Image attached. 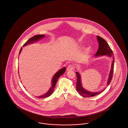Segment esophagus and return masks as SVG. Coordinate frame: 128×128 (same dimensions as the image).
<instances>
[{
    "label": "esophagus",
    "instance_id": "34e87169",
    "mask_svg": "<svg viewBox=\"0 0 128 128\" xmlns=\"http://www.w3.org/2000/svg\"><path fill=\"white\" fill-rule=\"evenodd\" d=\"M74 70V67L72 65H69L68 66L67 68V71H70V70Z\"/></svg>",
    "mask_w": 128,
    "mask_h": 128
}]
</instances>
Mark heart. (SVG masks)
Here are the masks:
<instances>
[{"mask_svg": "<svg viewBox=\"0 0 128 128\" xmlns=\"http://www.w3.org/2000/svg\"><path fill=\"white\" fill-rule=\"evenodd\" d=\"M89 46H87V47H86L85 49V52H86V51H87L88 50H89ZM84 60V56H80V58L79 60L80 61H82V60Z\"/></svg>", "mask_w": 128, "mask_h": 128, "instance_id": "heart-1", "label": "heart"}]
</instances>
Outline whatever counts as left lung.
Returning <instances> with one entry per match:
<instances>
[{
    "mask_svg": "<svg viewBox=\"0 0 128 128\" xmlns=\"http://www.w3.org/2000/svg\"><path fill=\"white\" fill-rule=\"evenodd\" d=\"M97 39H98V42L99 44H98L99 47H98V51L96 52V54L94 55V56L96 57H98L99 56H102L104 55H106V56L113 58L112 60L111 61V67L108 78L107 84H106V85L108 86L110 85V83L112 79V77H113L114 61H115L114 54L113 53V52L111 48H110L108 44L104 39L103 38L99 36H97ZM76 74L77 78V80L76 83V90L84 98H91L92 96H97L98 94H99L105 90L104 89L103 90L95 92L88 91L85 90L82 86V77L80 74L77 72H76Z\"/></svg>",
    "mask_w": 128,
    "mask_h": 128,
    "instance_id": "left-lung-1",
    "label": "left lung"
}]
</instances>
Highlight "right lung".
Masks as SVG:
<instances>
[{"label": "right lung", "mask_w": 128, "mask_h": 128, "mask_svg": "<svg viewBox=\"0 0 128 128\" xmlns=\"http://www.w3.org/2000/svg\"><path fill=\"white\" fill-rule=\"evenodd\" d=\"M44 37H45L44 34L34 36L31 37L30 39H29L26 43H25L24 44L23 46H27V44H33V43L37 42V41H38L42 39ZM22 49V48H21L20 51L19 55ZM65 70H66V68L65 67H63V68L60 69L59 70H58V72H57L56 73H55V74L54 75L53 78H52V81H51V84H52L51 86L49 88L48 92H47L46 94H44L43 95L37 96V98H48L49 96H50L54 92L55 86L56 84V83L57 82L58 79L60 78V76H61L62 74H63L64 73V72H65Z\"/></svg>", "instance_id": "right-lung-1"}]
</instances>
